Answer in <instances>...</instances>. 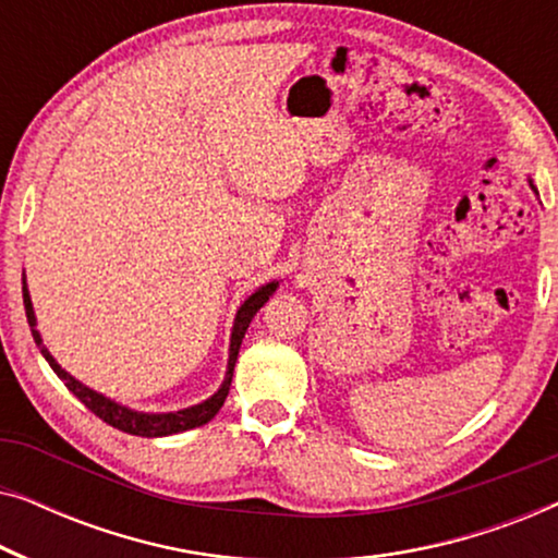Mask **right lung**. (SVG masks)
<instances>
[{
  "label": "right lung",
  "instance_id": "1",
  "mask_svg": "<svg viewBox=\"0 0 558 558\" xmlns=\"http://www.w3.org/2000/svg\"><path fill=\"white\" fill-rule=\"evenodd\" d=\"M274 289H277V281H271V284L262 287L256 294H251L248 300L241 304L239 315H235L233 335H231V357H228V373H226L223 386H220V391L216 396H210L208 401L197 403V407H193V409L174 411V414H136V411H129L124 407H119V403L104 399L101 393L90 391L88 386L78 384V380H75L71 373H65L56 361H52V355L45 348H43V355H45V361L50 363V368L56 371L60 378L65 380V386L71 388V391L78 396V399L86 403V407L94 411L98 418H104L106 424H111L113 429L126 432V434H136V437H167V434H178V432L195 429V426L208 424L210 418L218 414L220 407H223V401H226V396H228V388H231L233 365H235V357H239V348H241L243 335H246L251 319H254L256 312L264 307V302L269 300ZM22 300H25V312H27V323H29V327H33V338H35L37 345H40L43 340H40V332L35 330L33 302H29L27 287H22Z\"/></svg>",
  "mask_w": 558,
  "mask_h": 558
}]
</instances>
